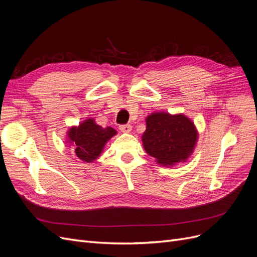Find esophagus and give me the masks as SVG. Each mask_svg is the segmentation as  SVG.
<instances>
[{
  "label": "esophagus",
  "mask_w": 257,
  "mask_h": 257,
  "mask_svg": "<svg viewBox=\"0 0 257 257\" xmlns=\"http://www.w3.org/2000/svg\"><path fill=\"white\" fill-rule=\"evenodd\" d=\"M119 128L121 132H123V133H130L132 131V125L131 124H122V125L119 126Z\"/></svg>",
  "instance_id": "1"
}]
</instances>
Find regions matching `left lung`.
Instances as JSON below:
<instances>
[{
  "mask_svg": "<svg viewBox=\"0 0 257 257\" xmlns=\"http://www.w3.org/2000/svg\"><path fill=\"white\" fill-rule=\"evenodd\" d=\"M143 135L146 152L163 165H174L185 161L193 152L197 132L190 119L183 114L152 113L147 118Z\"/></svg>",
  "mask_w": 257,
  "mask_h": 257,
  "instance_id": "left-lung-1",
  "label": "left lung"
}]
</instances>
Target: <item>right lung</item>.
I'll use <instances>...</instances> for the list:
<instances>
[{
	"instance_id": "add662e5",
	"label": "right lung",
	"mask_w": 257,
	"mask_h": 257,
	"mask_svg": "<svg viewBox=\"0 0 257 257\" xmlns=\"http://www.w3.org/2000/svg\"><path fill=\"white\" fill-rule=\"evenodd\" d=\"M112 127L103 128L92 119L85 120L78 127L68 132L69 142L74 143L76 155L83 162H93L102 153L105 144L115 135Z\"/></svg>"
}]
</instances>
